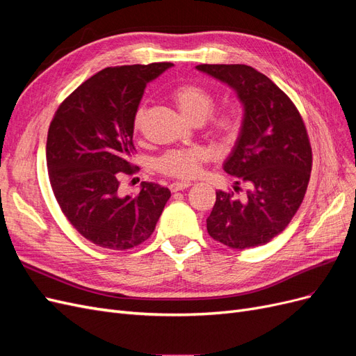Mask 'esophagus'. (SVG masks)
Here are the masks:
<instances>
[{
	"mask_svg": "<svg viewBox=\"0 0 356 356\" xmlns=\"http://www.w3.org/2000/svg\"><path fill=\"white\" fill-rule=\"evenodd\" d=\"M190 186H191V182H172V184L169 186V188H170V191L177 193V191L188 188Z\"/></svg>",
	"mask_w": 356,
	"mask_h": 356,
	"instance_id": "obj_1",
	"label": "esophagus"
}]
</instances>
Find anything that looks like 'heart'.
I'll return each instance as SVG.
<instances>
[{"label": "heart", "instance_id": "obj_1", "mask_svg": "<svg viewBox=\"0 0 356 356\" xmlns=\"http://www.w3.org/2000/svg\"><path fill=\"white\" fill-rule=\"evenodd\" d=\"M170 99L179 113L193 123H203L209 136L220 144H233L239 138L243 126L242 114L236 108L213 110V95L195 83H181L170 90ZM145 110L143 106L135 111L134 131L143 129ZM211 153L204 147H188L169 149L157 160V169L163 175L190 179L200 174L202 166L209 161Z\"/></svg>", "mask_w": 356, "mask_h": 356}]
</instances>
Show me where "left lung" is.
<instances>
[{
	"instance_id": "8db88e82",
	"label": "left lung",
	"mask_w": 356,
	"mask_h": 356,
	"mask_svg": "<svg viewBox=\"0 0 356 356\" xmlns=\"http://www.w3.org/2000/svg\"><path fill=\"white\" fill-rule=\"evenodd\" d=\"M227 83L245 105L242 132L224 170L234 191L218 190L207 220L212 239L233 250L270 242L285 230L305 199L312 170L307 129L289 96L248 65L196 67ZM247 186L245 198H238Z\"/></svg>"
}]
</instances>
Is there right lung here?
<instances>
[{
	"mask_svg": "<svg viewBox=\"0 0 356 356\" xmlns=\"http://www.w3.org/2000/svg\"><path fill=\"white\" fill-rule=\"evenodd\" d=\"M169 62L110 67L95 74L60 102L47 134L49 179L59 207L83 238L126 251L153 234L170 191L143 182L122 195L134 175V115L148 81Z\"/></svg>",
	"mask_w": 356,
	"mask_h": 356,
	"instance_id": "add662e5",
	"label": "right lung"
}]
</instances>
